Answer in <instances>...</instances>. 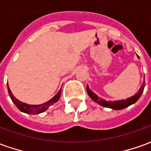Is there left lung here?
I'll return each mask as SVG.
<instances>
[{"label":"left lung","instance_id":"1","mask_svg":"<svg viewBox=\"0 0 151 151\" xmlns=\"http://www.w3.org/2000/svg\"><path fill=\"white\" fill-rule=\"evenodd\" d=\"M138 57V56H137ZM139 58V57H138ZM144 87H145V82H143L142 86H141V88L139 89V91L137 92L135 95L130 97V98H128L126 99H122V100H117V101H106V100H104L103 99L99 97L98 95H95V93L93 91H91L90 88H89L88 85L86 86V91L88 93L89 96L94 100L95 102H97L99 104L101 105V106H104L105 108H111V109H114V110H120V109H123V108H125L127 107H129L130 105L135 104L138 99L141 97V95L142 94L143 91H144Z\"/></svg>","mask_w":151,"mask_h":151}]
</instances>
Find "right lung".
I'll return each instance as SVG.
<instances>
[{
    "instance_id": "obj_1",
    "label": "right lung",
    "mask_w": 151,
    "mask_h": 151,
    "mask_svg": "<svg viewBox=\"0 0 151 151\" xmlns=\"http://www.w3.org/2000/svg\"><path fill=\"white\" fill-rule=\"evenodd\" d=\"M7 88H8V92L9 95V97L12 99V101L14 102V104L16 105V107L20 110L22 112H25V113L27 114H32V115H36V114L42 113L43 111H45L49 108L50 106L53 105L55 103L59 100L60 97V94H61V89L60 90L58 93L56 94L53 98H52L50 100H48L46 103L44 104H42L40 105H31L27 104H25V103H22V102L19 101L18 99H16L12 94L10 89L9 87V85L7 84Z\"/></svg>"
}]
</instances>
